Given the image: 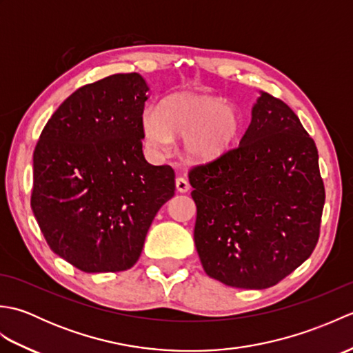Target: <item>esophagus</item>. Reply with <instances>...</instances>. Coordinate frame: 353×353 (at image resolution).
<instances>
[{
	"instance_id": "34e87169",
	"label": "esophagus",
	"mask_w": 353,
	"mask_h": 353,
	"mask_svg": "<svg viewBox=\"0 0 353 353\" xmlns=\"http://www.w3.org/2000/svg\"><path fill=\"white\" fill-rule=\"evenodd\" d=\"M176 188H177V191L179 192H186L190 190V183H188V181H186L185 177H177L176 179Z\"/></svg>"
}]
</instances>
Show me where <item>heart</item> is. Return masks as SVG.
<instances>
[{
  "mask_svg": "<svg viewBox=\"0 0 353 353\" xmlns=\"http://www.w3.org/2000/svg\"><path fill=\"white\" fill-rule=\"evenodd\" d=\"M239 119L224 100L199 92L167 97L142 118V133L157 153L168 152L172 138H183L185 154L192 161H212L235 141Z\"/></svg>",
  "mask_w": 353,
  "mask_h": 353,
  "instance_id": "1",
  "label": "heart"
}]
</instances>
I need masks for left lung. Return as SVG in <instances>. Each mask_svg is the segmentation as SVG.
I'll return each instance as SVG.
<instances>
[{
    "label": "left lung",
    "instance_id": "left-lung-1",
    "mask_svg": "<svg viewBox=\"0 0 353 353\" xmlns=\"http://www.w3.org/2000/svg\"><path fill=\"white\" fill-rule=\"evenodd\" d=\"M194 241L205 272L264 290L311 256L325 185L316 142L282 100L261 92L239 144L190 170Z\"/></svg>",
    "mask_w": 353,
    "mask_h": 353
}]
</instances>
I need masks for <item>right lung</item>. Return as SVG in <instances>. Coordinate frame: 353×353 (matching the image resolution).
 Listing matches in <instances>:
<instances>
[{"label":"right lung","instance_id":"right-lung-1","mask_svg":"<svg viewBox=\"0 0 353 353\" xmlns=\"http://www.w3.org/2000/svg\"><path fill=\"white\" fill-rule=\"evenodd\" d=\"M147 91L137 72L81 86L36 144V221L50 249L85 273L137 264L157 211L174 196V170L142 153Z\"/></svg>","mask_w":353,"mask_h":353}]
</instances>
